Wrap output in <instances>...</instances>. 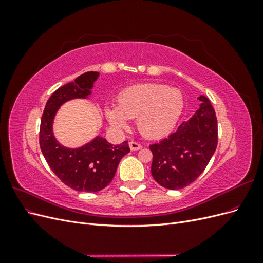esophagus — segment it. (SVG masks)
Here are the masks:
<instances>
[{
    "label": "esophagus",
    "mask_w": 263,
    "mask_h": 263,
    "mask_svg": "<svg viewBox=\"0 0 263 263\" xmlns=\"http://www.w3.org/2000/svg\"><path fill=\"white\" fill-rule=\"evenodd\" d=\"M129 148L133 151H136V150H140L142 148V146L140 144H138V142H136V141H129Z\"/></svg>",
    "instance_id": "obj_1"
}]
</instances>
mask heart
I'll use <instances>...</instances> for the list:
<instances>
[{"label": "heart", "mask_w": 263, "mask_h": 263, "mask_svg": "<svg viewBox=\"0 0 263 263\" xmlns=\"http://www.w3.org/2000/svg\"><path fill=\"white\" fill-rule=\"evenodd\" d=\"M117 107H107L106 116L116 128H126L127 118H137L139 133L150 139L162 138L176 127L184 107L180 90L162 84H138L124 90Z\"/></svg>", "instance_id": "b5f03b06"}]
</instances>
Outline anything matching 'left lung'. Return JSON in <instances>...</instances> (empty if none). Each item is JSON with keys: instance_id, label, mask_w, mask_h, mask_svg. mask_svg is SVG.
Listing matches in <instances>:
<instances>
[{"instance_id": "left-lung-1", "label": "left lung", "mask_w": 263, "mask_h": 263, "mask_svg": "<svg viewBox=\"0 0 263 263\" xmlns=\"http://www.w3.org/2000/svg\"><path fill=\"white\" fill-rule=\"evenodd\" d=\"M200 108L168 137L149 148L151 174L161 186L180 190L193 183L208 166L217 147V118L210 100L201 95Z\"/></svg>"}]
</instances>
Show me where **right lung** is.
<instances>
[{
    "mask_svg": "<svg viewBox=\"0 0 263 263\" xmlns=\"http://www.w3.org/2000/svg\"><path fill=\"white\" fill-rule=\"evenodd\" d=\"M98 77L99 72L89 71L55 90L47 101L41 119L39 146L47 163L66 185L78 192H98L107 186L121 159L130 151L128 141L113 146L97 137L81 148L69 149L53 137L52 122L59 106L71 99L86 98Z\"/></svg>",
    "mask_w": 263,
    "mask_h": 263,
    "instance_id": "add662e5",
    "label": "right lung"
}]
</instances>
